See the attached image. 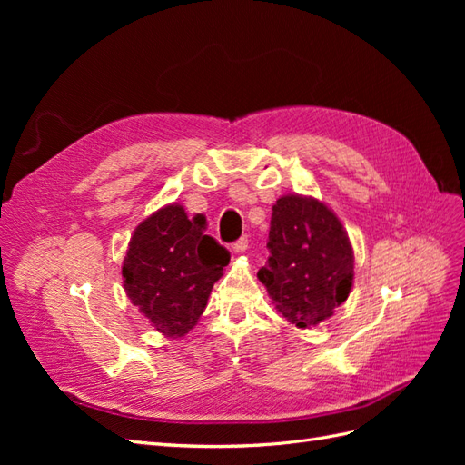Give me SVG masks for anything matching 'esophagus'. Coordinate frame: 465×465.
<instances>
[{"instance_id":"esophagus-1","label":"esophagus","mask_w":465,"mask_h":465,"mask_svg":"<svg viewBox=\"0 0 465 465\" xmlns=\"http://www.w3.org/2000/svg\"><path fill=\"white\" fill-rule=\"evenodd\" d=\"M232 248H234V252H238V254H242V252H246L248 250V236L238 238V241L232 244Z\"/></svg>"}]
</instances>
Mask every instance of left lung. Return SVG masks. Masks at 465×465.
Returning <instances> with one entry per match:
<instances>
[{"label": "left lung", "mask_w": 465, "mask_h": 465, "mask_svg": "<svg viewBox=\"0 0 465 465\" xmlns=\"http://www.w3.org/2000/svg\"><path fill=\"white\" fill-rule=\"evenodd\" d=\"M267 248L272 256L258 279L292 326H316L347 301L355 256L341 221L326 203L306 195L279 198Z\"/></svg>", "instance_id": "left-lung-1"}]
</instances>
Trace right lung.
Wrapping results in <instances>:
<instances>
[{
  "mask_svg": "<svg viewBox=\"0 0 465 465\" xmlns=\"http://www.w3.org/2000/svg\"><path fill=\"white\" fill-rule=\"evenodd\" d=\"M231 254L205 234V219H188L178 203L137 224L124 258V289L151 326L166 337L186 335L203 314L211 289Z\"/></svg>",
  "mask_w": 465,
  "mask_h": 465,
  "instance_id": "1",
  "label": "right lung"
}]
</instances>
